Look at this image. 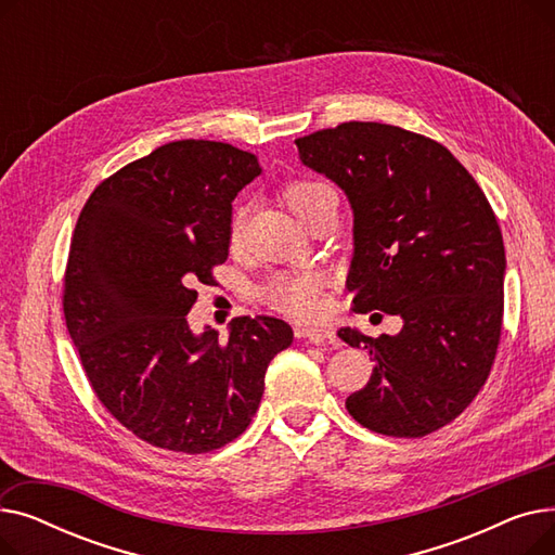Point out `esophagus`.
I'll use <instances>...</instances> for the list:
<instances>
[{"mask_svg": "<svg viewBox=\"0 0 555 555\" xmlns=\"http://www.w3.org/2000/svg\"><path fill=\"white\" fill-rule=\"evenodd\" d=\"M295 333L299 339H308L312 344L335 341V331L331 326H297Z\"/></svg>", "mask_w": 555, "mask_h": 555, "instance_id": "obj_1", "label": "esophagus"}]
</instances>
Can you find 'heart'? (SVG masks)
<instances>
[{
  "instance_id": "b5f03b06",
  "label": "heart",
  "mask_w": 555,
  "mask_h": 555,
  "mask_svg": "<svg viewBox=\"0 0 555 555\" xmlns=\"http://www.w3.org/2000/svg\"><path fill=\"white\" fill-rule=\"evenodd\" d=\"M328 186L317 182H293L283 191V199L287 209L293 211L301 222L308 218L314 197L326 191ZM243 236V214H236L231 220L229 238L231 245H238ZM266 299L281 312L293 317H312L322 308V279L317 274H281L274 276L266 287Z\"/></svg>"
}]
</instances>
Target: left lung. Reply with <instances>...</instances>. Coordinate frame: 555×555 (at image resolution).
<instances>
[{
	"instance_id": "left-lung-1",
	"label": "left lung",
	"mask_w": 555,
	"mask_h": 555,
	"mask_svg": "<svg viewBox=\"0 0 555 555\" xmlns=\"http://www.w3.org/2000/svg\"><path fill=\"white\" fill-rule=\"evenodd\" d=\"M295 143L301 164L353 209L346 287L356 310L402 319L400 333L377 339L337 331L375 362L346 410L375 434H431L475 400L498 353L506 274L498 218L473 175L423 134L348 121Z\"/></svg>"
}]
</instances>
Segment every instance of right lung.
<instances>
[{"label": "right lung", "instance_id": "obj_1", "mask_svg": "<svg viewBox=\"0 0 555 555\" xmlns=\"http://www.w3.org/2000/svg\"><path fill=\"white\" fill-rule=\"evenodd\" d=\"M262 172L229 143L159 145L101 182L78 216L65 319L105 410L141 441L202 454L247 429L293 328L236 317L227 341L186 314L229 254L231 202Z\"/></svg>", "mask_w": 555, "mask_h": 555}]
</instances>
